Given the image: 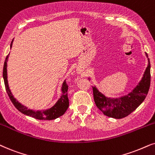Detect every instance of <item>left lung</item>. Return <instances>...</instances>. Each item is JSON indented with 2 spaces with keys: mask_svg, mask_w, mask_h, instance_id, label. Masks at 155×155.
Wrapping results in <instances>:
<instances>
[{
  "mask_svg": "<svg viewBox=\"0 0 155 155\" xmlns=\"http://www.w3.org/2000/svg\"><path fill=\"white\" fill-rule=\"evenodd\" d=\"M148 65L143 77L138 85L127 95L118 98L107 97L101 93L95 86L92 87L96 106L104 115L115 119H122L134 111L145 99L150 86V62L148 55ZM90 80V78H89Z\"/></svg>",
  "mask_w": 155,
  "mask_h": 155,
  "instance_id": "left-lung-1",
  "label": "left lung"
}]
</instances>
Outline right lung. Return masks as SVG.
<instances>
[{
  "instance_id": "1",
  "label": "right lung",
  "mask_w": 155,
  "mask_h": 155,
  "mask_svg": "<svg viewBox=\"0 0 155 155\" xmlns=\"http://www.w3.org/2000/svg\"><path fill=\"white\" fill-rule=\"evenodd\" d=\"M13 40L12 41L11 43V48H12V45H13ZM9 54L7 55L6 58H5V63H4L3 66V77L4 80V83H5V87L6 92L8 95L10 99H11V102H13L14 106L16 107V109L18 110L21 113H23L25 115L30 116L33 118L38 120H51L56 119V118L60 117L66 112L68 110V106H69V100H68V86L66 84L65 80L63 82V85H62L61 91L62 95L58 99V100L56 102V103L54 104L53 107L47 110H35L28 109L27 107L24 106L23 104L18 101L14 97V96L12 94L9 88L8 82V74H7V62Z\"/></svg>"
}]
</instances>
